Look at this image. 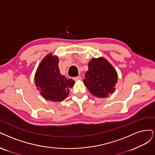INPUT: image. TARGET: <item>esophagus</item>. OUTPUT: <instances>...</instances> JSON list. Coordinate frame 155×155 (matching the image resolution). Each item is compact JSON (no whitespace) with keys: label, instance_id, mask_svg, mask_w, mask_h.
<instances>
[{"label":"esophagus","instance_id":"34e87169","mask_svg":"<svg viewBox=\"0 0 155 155\" xmlns=\"http://www.w3.org/2000/svg\"><path fill=\"white\" fill-rule=\"evenodd\" d=\"M82 78H81V77H80V76H78V77H74L73 78V80L74 81H79V80H81Z\"/></svg>","mask_w":155,"mask_h":155}]
</instances>
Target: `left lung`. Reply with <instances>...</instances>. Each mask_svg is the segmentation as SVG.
Returning <instances> with one entry per match:
<instances>
[{"label": "left lung", "instance_id": "8db88e82", "mask_svg": "<svg viewBox=\"0 0 155 155\" xmlns=\"http://www.w3.org/2000/svg\"><path fill=\"white\" fill-rule=\"evenodd\" d=\"M84 82L93 95L106 98L114 92L118 76L115 69L104 58H93L88 64Z\"/></svg>", "mask_w": 155, "mask_h": 155}]
</instances>
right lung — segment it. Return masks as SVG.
Listing matches in <instances>:
<instances>
[{"label": "right lung", "instance_id": "add662e5", "mask_svg": "<svg viewBox=\"0 0 155 155\" xmlns=\"http://www.w3.org/2000/svg\"><path fill=\"white\" fill-rule=\"evenodd\" d=\"M58 58L49 54L40 64L35 81L41 95L48 101L61 102L66 98L74 81L60 73Z\"/></svg>", "mask_w": 155, "mask_h": 155}]
</instances>
